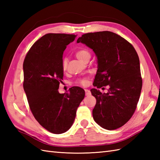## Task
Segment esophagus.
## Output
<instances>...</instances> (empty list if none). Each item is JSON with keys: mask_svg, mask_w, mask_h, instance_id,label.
I'll use <instances>...</instances> for the list:
<instances>
[{"mask_svg": "<svg viewBox=\"0 0 160 160\" xmlns=\"http://www.w3.org/2000/svg\"><path fill=\"white\" fill-rule=\"evenodd\" d=\"M85 91V95L87 96H90V95L91 94V91H89V90H88V89H85L84 90Z\"/></svg>", "mask_w": 160, "mask_h": 160, "instance_id": "esophagus-1", "label": "esophagus"}]
</instances>
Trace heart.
<instances>
[{
	"mask_svg": "<svg viewBox=\"0 0 160 160\" xmlns=\"http://www.w3.org/2000/svg\"><path fill=\"white\" fill-rule=\"evenodd\" d=\"M76 56L79 59L80 61H82L84 62V60H86L88 58H90L91 57V53L89 52V50H87L86 49H80L76 51ZM62 67L64 70L66 69L67 67V61L65 59H64L62 60ZM78 83L80 84H82V85H85V84L87 83V80L86 78H82V79H80L78 81Z\"/></svg>",
	"mask_w": 160,
	"mask_h": 160,
	"instance_id": "heart-1",
	"label": "heart"
}]
</instances>
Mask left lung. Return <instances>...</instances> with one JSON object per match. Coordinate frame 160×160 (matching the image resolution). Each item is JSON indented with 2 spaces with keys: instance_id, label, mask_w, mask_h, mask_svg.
<instances>
[{
  "instance_id": "8db88e82",
  "label": "left lung",
  "mask_w": 160,
  "mask_h": 160,
  "mask_svg": "<svg viewBox=\"0 0 160 160\" xmlns=\"http://www.w3.org/2000/svg\"><path fill=\"white\" fill-rule=\"evenodd\" d=\"M93 51L98 70L93 86H108L107 93L91 89L96 104L93 120L103 128L115 130L130 120L140 96V60L131 44L116 33L104 31L83 34L77 40Z\"/></svg>"
}]
</instances>
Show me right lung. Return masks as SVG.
<instances>
[{
	"mask_svg": "<svg viewBox=\"0 0 160 160\" xmlns=\"http://www.w3.org/2000/svg\"><path fill=\"white\" fill-rule=\"evenodd\" d=\"M76 35L47 33L33 44L23 62V88L33 116L47 131L61 134L69 130L84 98L82 88L60 93L63 78L62 55Z\"/></svg>",
	"mask_w": 160,
	"mask_h": 160,
	"instance_id": "add662e5",
	"label": "right lung"
}]
</instances>
